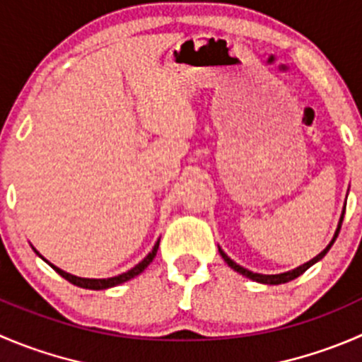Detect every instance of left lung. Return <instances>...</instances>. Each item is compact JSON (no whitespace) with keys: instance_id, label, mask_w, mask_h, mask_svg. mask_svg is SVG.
<instances>
[{"instance_id":"obj_1","label":"left lung","mask_w":362,"mask_h":362,"mask_svg":"<svg viewBox=\"0 0 362 362\" xmlns=\"http://www.w3.org/2000/svg\"><path fill=\"white\" fill-rule=\"evenodd\" d=\"M343 216H345V209H343L341 219H339L338 230H336V233H334V238H332V240H331V244H329L327 247H325L324 251L320 252V255H317V256H315L313 259H310V262H308V263H304V265H300V267H297V269L290 270V272H283V274H272V276H267V274H256V272H251V270H247V269H244V267L237 265V263H235L233 259H231V258H228V256L224 255V251H223V249H219V252H221V256H223V258H224V262H226L228 265L231 267V269H233V270H237V272H240V274H242V276H245V278L252 279V281L263 283V285H281V283H288V281H292V279L299 278V276H300V274H304V272H306V270L310 269L311 265H313V263H317L318 259H322V258H324L325 255H327V251H329V249H331V245L334 244L336 237H338L339 230H341Z\"/></svg>"}]
</instances>
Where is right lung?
<instances>
[{"instance_id":"right-lung-1","label":"right lung","mask_w":362,"mask_h":362,"mask_svg":"<svg viewBox=\"0 0 362 362\" xmlns=\"http://www.w3.org/2000/svg\"><path fill=\"white\" fill-rule=\"evenodd\" d=\"M157 249H159V240H157V244L153 245L152 251L148 252V256H146V258L143 259V262H139L138 265L134 267V269L127 270V272H124V274H120V276H115V278H107V279H88V278H77V276L69 274V272H65V270H62V269H58V267H54V265H52V263H49L47 259H45V262H47L49 265H51L52 269H54L56 272H58V274L62 276V278H65L66 281H70V283H72V285L81 286V288H88V290H104V288H111V286L120 285V283H125V281H129V279L134 278V276L141 274L143 270H145L146 267L150 265V262H152V259L156 258Z\"/></svg>"}]
</instances>
